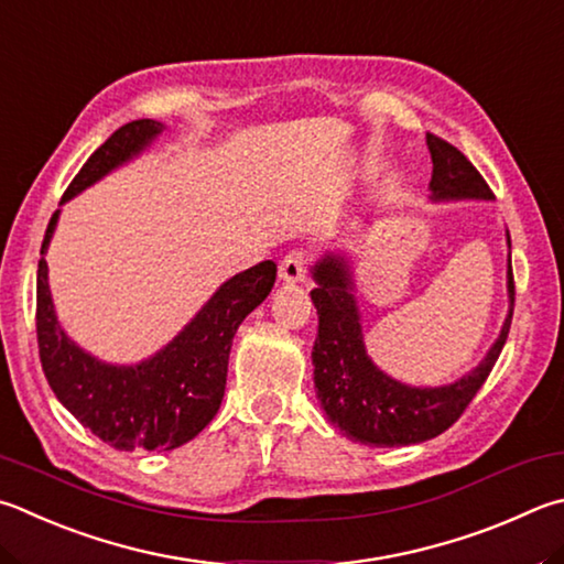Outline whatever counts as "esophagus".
Masks as SVG:
<instances>
[{
    "instance_id": "34e87169",
    "label": "esophagus",
    "mask_w": 564,
    "mask_h": 564,
    "mask_svg": "<svg viewBox=\"0 0 564 564\" xmlns=\"http://www.w3.org/2000/svg\"><path fill=\"white\" fill-rule=\"evenodd\" d=\"M305 263H308V259H305V251H299V249L291 251L279 265V279L283 283H303L305 281Z\"/></svg>"
}]
</instances>
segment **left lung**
<instances>
[{"instance_id": "left-lung-1", "label": "left lung", "mask_w": 564, "mask_h": 564, "mask_svg": "<svg viewBox=\"0 0 564 564\" xmlns=\"http://www.w3.org/2000/svg\"><path fill=\"white\" fill-rule=\"evenodd\" d=\"M432 152V182L429 202H494V192L478 170L460 152L426 135ZM508 265L506 291L508 313L500 333L476 367L448 384L416 387L394 380L377 367L367 352L362 313L357 303L355 256L347 249H325L311 265L315 289L311 291L317 311V337L313 345L315 397L333 426L367 446H412L446 432L464 414L470 399L494 370L508 340L513 321V261H510V234L506 229Z\"/></svg>"}]
</instances>
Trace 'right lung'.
Here are the masks:
<instances>
[{"label":"right lung","instance_id":"1","mask_svg":"<svg viewBox=\"0 0 564 564\" xmlns=\"http://www.w3.org/2000/svg\"><path fill=\"white\" fill-rule=\"evenodd\" d=\"M165 130V122L142 118L112 132L68 184L61 207L138 160ZM58 217L61 209L48 221L36 271V337L48 387L80 424L118 452H172L192 442L219 412L234 335L271 293L275 263L261 261L231 275L167 345L140 362L118 365L80 347L58 321L44 259Z\"/></svg>","mask_w":564,"mask_h":564}]
</instances>
